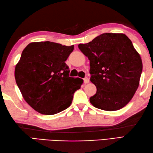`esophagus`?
Segmentation results:
<instances>
[{
	"label": "esophagus",
	"instance_id": "esophagus-1",
	"mask_svg": "<svg viewBox=\"0 0 153 153\" xmlns=\"http://www.w3.org/2000/svg\"><path fill=\"white\" fill-rule=\"evenodd\" d=\"M83 80H84V83H89V79L88 78V77H85V78L83 79Z\"/></svg>",
	"mask_w": 153,
	"mask_h": 153
}]
</instances>
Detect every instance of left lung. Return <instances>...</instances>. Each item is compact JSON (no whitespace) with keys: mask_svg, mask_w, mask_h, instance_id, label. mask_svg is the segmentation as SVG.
I'll list each match as a JSON object with an SVG mask.
<instances>
[{"mask_svg":"<svg viewBox=\"0 0 153 153\" xmlns=\"http://www.w3.org/2000/svg\"><path fill=\"white\" fill-rule=\"evenodd\" d=\"M78 47L90 62V81L97 87L90 102L106 111L124 107L138 88L143 69L131 40L123 33H105Z\"/></svg>","mask_w":153,"mask_h":153,"instance_id":"left-lung-1","label":"left lung"}]
</instances>
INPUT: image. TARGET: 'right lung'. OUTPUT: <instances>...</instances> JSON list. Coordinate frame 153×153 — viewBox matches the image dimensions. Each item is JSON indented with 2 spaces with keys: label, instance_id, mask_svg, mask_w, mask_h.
<instances>
[{
  "label": "right lung",
  "instance_id": "obj_1",
  "mask_svg": "<svg viewBox=\"0 0 153 153\" xmlns=\"http://www.w3.org/2000/svg\"><path fill=\"white\" fill-rule=\"evenodd\" d=\"M74 45L54 42H33L22 51L16 65L15 79L23 98L31 108L53 115L70 106L74 94L83 80L69 77L65 61Z\"/></svg>",
  "mask_w": 153,
  "mask_h": 153
}]
</instances>
